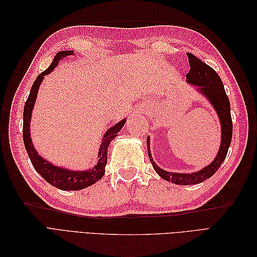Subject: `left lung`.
I'll return each instance as SVG.
<instances>
[{
  "label": "left lung",
  "mask_w": 257,
  "mask_h": 257,
  "mask_svg": "<svg viewBox=\"0 0 257 257\" xmlns=\"http://www.w3.org/2000/svg\"><path fill=\"white\" fill-rule=\"evenodd\" d=\"M190 62V73L186 74V82L195 87V90L204 95L215 110L221 124V144L216 157L209 165L197 170L195 173H170L162 169L152 159L150 150V139L147 138L148 154L155 172L164 180L180 185H191L204 182L215 174L227 155L228 148L231 143L232 122L230 116L229 99L225 92L221 78L213 68L208 66L203 61L188 52Z\"/></svg>",
  "instance_id": "8db88e82"
}]
</instances>
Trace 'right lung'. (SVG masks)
I'll return each mask as SVG.
<instances>
[{"label": "right lung", "mask_w": 257, "mask_h": 257, "mask_svg": "<svg viewBox=\"0 0 257 257\" xmlns=\"http://www.w3.org/2000/svg\"><path fill=\"white\" fill-rule=\"evenodd\" d=\"M73 50L59 51L57 53V56L54 57L50 66L46 69L45 72L37 76L32 88H31L29 97L25 105V110H23V143H25L26 150L28 152L31 163H32V165L36 172L40 174L46 181L53 185L54 188H58L62 191L82 190L84 188H88V186L92 184H94L104 176L105 166L107 164L108 147H109L113 139L118 136V133L126 122V119H123L105 132L98 149L97 163L88 170H73L65 167H59L52 164L49 161L45 160L42 155L36 151L35 147L32 143V138H31L30 123L31 118H32V111L37 97L38 89H40L41 83L43 82L45 76L50 74L53 69L57 67L59 62L62 59L67 56H73Z\"/></svg>", "instance_id": "obj_1"}]
</instances>
